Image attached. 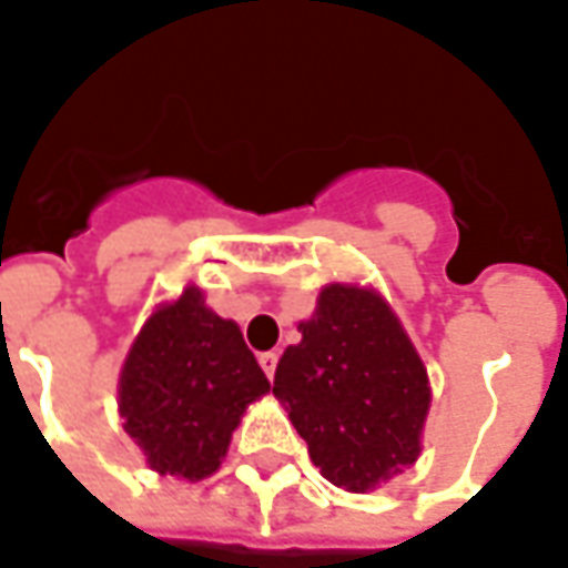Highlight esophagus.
<instances>
[{
	"instance_id": "34e87169",
	"label": "esophagus",
	"mask_w": 568,
	"mask_h": 568,
	"mask_svg": "<svg viewBox=\"0 0 568 568\" xmlns=\"http://www.w3.org/2000/svg\"><path fill=\"white\" fill-rule=\"evenodd\" d=\"M257 364H261V369H264V376H267V379H273L276 364H280V354H276V351H264V354L257 357Z\"/></svg>"
}]
</instances>
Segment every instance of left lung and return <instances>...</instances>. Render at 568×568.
<instances>
[{"mask_svg": "<svg viewBox=\"0 0 568 568\" xmlns=\"http://www.w3.org/2000/svg\"><path fill=\"white\" fill-rule=\"evenodd\" d=\"M298 333L273 395L288 404L323 478L366 491L416 463L429 379L392 307L369 288L326 285Z\"/></svg>", "mask_w": 568, "mask_h": 568, "instance_id": "obj_1", "label": "left lung"}]
</instances>
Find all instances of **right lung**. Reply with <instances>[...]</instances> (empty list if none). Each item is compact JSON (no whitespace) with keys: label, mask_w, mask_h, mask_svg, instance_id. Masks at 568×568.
Instances as JSON below:
<instances>
[{"label":"right lung","mask_w":568,"mask_h":568,"mask_svg":"<svg viewBox=\"0 0 568 568\" xmlns=\"http://www.w3.org/2000/svg\"><path fill=\"white\" fill-rule=\"evenodd\" d=\"M270 392L233 320L204 307L199 288L154 311L121 373L123 429L161 476L217 473L239 416Z\"/></svg>","instance_id":"right-lung-1"}]
</instances>
